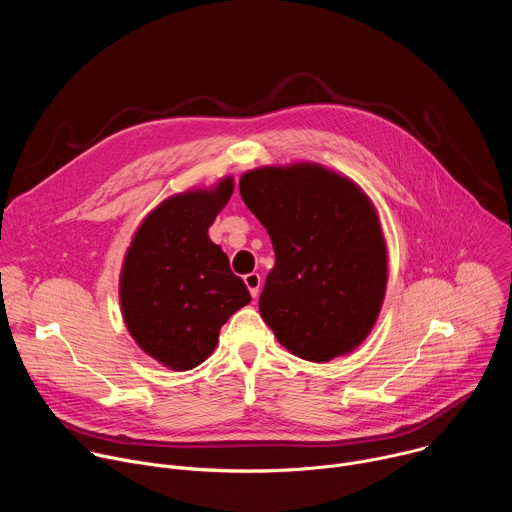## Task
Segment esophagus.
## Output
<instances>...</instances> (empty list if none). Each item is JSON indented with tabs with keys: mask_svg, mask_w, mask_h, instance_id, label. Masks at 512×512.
<instances>
[{
	"mask_svg": "<svg viewBox=\"0 0 512 512\" xmlns=\"http://www.w3.org/2000/svg\"><path fill=\"white\" fill-rule=\"evenodd\" d=\"M243 279H245V285L249 287V294L253 298H257L259 296V289H261V275L253 271V273H247Z\"/></svg>",
	"mask_w": 512,
	"mask_h": 512,
	"instance_id": "obj_1",
	"label": "esophagus"
}]
</instances>
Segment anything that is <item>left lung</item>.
Returning <instances> with one entry per match:
<instances>
[{
  "mask_svg": "<svg viewBox=\"0 0 512 512\" xmlns=\"http://www.w3.org/2000/svg\"><path fill=\"white\" fill-rule=\"evenodd\" d=\"M239 190L275 251L259 312L277 340L312 362L356 348L387 287V247L371 200L316 164L247 172Z\"/></svg>",
  "mask_w": 512,
  "mask_h": 512,
  "instance_id": "1",
  "label": "left lung"
}]
</instances>
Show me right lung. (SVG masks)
<instances>
[{"label":"right lung","mask_w":512,"mask_h":512,"mask_svg":"<svg viewBox=\"0 0 512 512\" xmlns=\"http://www.w3.org/2000/svg\"><path fill=\"white\" fill-rule=\"evenodd\" d=\"M233 180L164 200L137 229L121 271V308L143 352L174 371L204 362L223 324L251 302L208 227L229 202Z\"/></svg>","instance_id":"obj_1"}]
</instances>
